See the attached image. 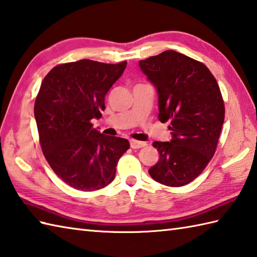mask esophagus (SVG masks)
I'll use <instances>...</instances> for the list:
<instances>
[{
  "mask_svg": "<svg viewBox=\"0 0 257 257\" xmlns=\"http://www.w3.org/2000/svg\"><path fill=\"white\" fill-rule=\"evenodd\" d=\"M147 144L144 143V141H138V140H134L132 139L130 140V147H132L133 149H139V148H143V147H146Z\"/></svg>",
  "mask_w": 257,
  "mask_h": 257,
  "instance_id": "34e87169",
  "label": "esophagus"
}]
</instances>
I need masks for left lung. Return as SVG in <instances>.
Here are the masks:
<instances>
[{
  "label": "left lung",
  "mask_w": 257,
  "mask_h": 257,
  "mask_svg": "<svg viewBox=\"0 0 257 257\" xmlns=\"http://www.w3.org/2000/svg\"><path fill=\"white\" fill-rule=\"evenodd\" d=\"M158 92L161 122H170V141H155L159 160L149 169L157 182L181 187L199 177L214 156L224 122V102L204 64L176 51L139 61Z\"/></svg>",
  "instance_id": "left-lung-1"
}]
</instances>
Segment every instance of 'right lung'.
I'll return each mask as SVG.
<instances>
[{"label": "right lung", "mask_w": 257, "mask_h": 257, "mask_svg": "<svg viewBox=\"0 0 257 257\" xmlns=\"http://www.w3.org/2000/svg\"><path fill=\"white\" fill-rule=\"evenodd\" d=\"M125 66L127 62L80 59L57 65L42 81L34 116L43 154L57 177L74 189L105 188L129 149L127 139L102 135L90 122L101 117L105 96Z\"/></svg>", "instance_id": "add662e5"}]
</instances>
